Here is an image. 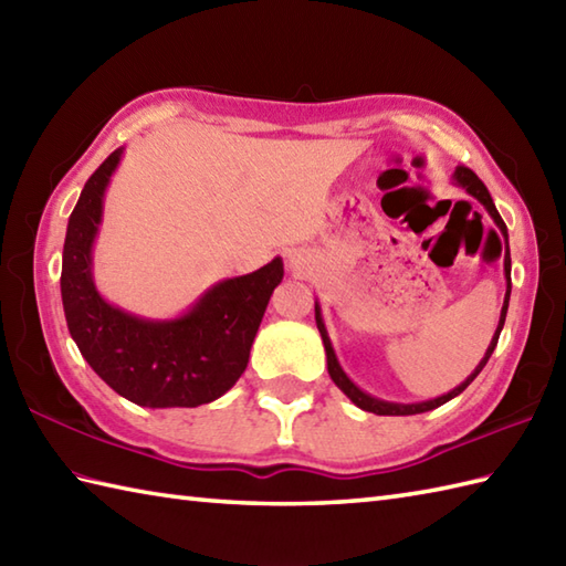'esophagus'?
Wrapping results in <instances>:
<instances>
[{"label": "esophagus", "instance_id": "34e87169", "mask_svg": "<svg viewBox=\"0 0 566 566\" xmlns=\"http://www.w3.org/2000/svg\"><path fill=\"white\" fill-rule=\"evenodd\" d=\"M296 264H298V260H294V258H292V268H296Z\"/></svg>", "mask_w": 566, "mask_h": 566}]
</instances>
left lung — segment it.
Instances as JSON below:
<instances>
[{"label":"left lung","mask_w":566,"mask_h":566,"mask_svg":"<svg viewBox=\"0 0 566 566\" xmlns=\"http://www.w3.org/2000/svg\"><path fill=\"white\" fill-rule=\"evenodd\" d=\"M454 182L460 185L462 189H467V195H472L476 201L484 203V209L489 211L491 219H494V223L501 228V233H503V238H506V245H509L506 223H503V219L499 216L496 203H494V199H491L489 189H486V185L482 182V179H479L472 170H469V167L460 165V167H457V170H454ZM503 272H506V282H509V286H506V298H503L499 328H496V333H494V338H491V345L486 347V355L482 357V363L476 365V369L460 384V387H454L450 394H442V396H438V399H430V401H423V403H391V401H381V399H375V396L365 394L359 387H355V384L350 381V377H347L345 371H343V367H340V363H338V357H335V353H333V345H331V338H328L326 323H323L321 308H318V304H316V326H318V333H321V338H323V347H326L328 375H331V379L335 381V387H338L355 406L363 408V411L377 413V416H413V413H426V411H432V408L448 403L450 399H454V396H460V394L469 387V384H472V381L476 379V375L484 369V365L489 363V357H491V353H494V347H496V343H499V335H501L503 323H506V311H509V298H511V252H509V250H506V258H503Z\"/></svg>","instance_id":"obj_1"}]
</instances>
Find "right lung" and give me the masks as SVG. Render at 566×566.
<instances>
[{"mask_svg":"<svg viewBox=\"0 0 566 566\" xmlns=\"http://www.w3.org/2000/svg\"><path fill=\"white\" fill-rule=\"evenodd\" d=\"M122 153L114 150L94 170L67 221L60 294L70 335L90 367L128 401L148 408L216 401L245 371L284 264L274 258L255 272L219 282L172 321L138 318L106 304L92 280V245Z\"/></svg>","mask_w":566,"mask_h":566,"instance_id":"add662e5","label":"right lung"}]
</instances>
